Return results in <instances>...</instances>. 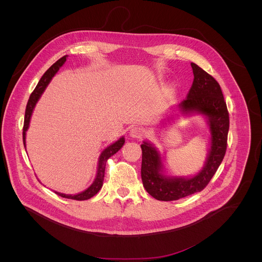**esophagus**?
I'll return each instance as SVG.
<instances>
[{"instance_id": "obj_1", "label": "esophagus", "mask_w": 262, "mask_h": 262, "mask_svg": "<svg viewBox=\"0 0 262 262\" xmlns=\"http://www.w3.org/2000/svg\"><path fill=\"white\" fill-rule=\"evenodd\" d=\"M130 135H131V137H133V138H142L143 136H144V130L142 129V128H140V127H137V126H135V127H133V128H131V130H130Z\"/></svg>"}]
</instances>
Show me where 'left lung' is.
Segmentation results:
<instances>
[{
	"label": "left lung",
	"instance_id": "1",
	"mask_svg": "<svg viewBox=\"0 0 262 262\" xmlns=\"http://www.w3.org/2000/svg\"><path fill=\"white\" fill-rule=\"evenodd\" d=\"M193 81L187 99L180 107L184 111H198L208 117L211 129V151L204 169L191 179H167L160 174L161 160L158 152L147 142L141 145V179L150 195L158 201H176L203 190L208 186L227 150L229 112L219 82L198 67L190 63Z\"/></svg>",
	"mask_w": 262,
	"mask_h": 262
}]
</instances>
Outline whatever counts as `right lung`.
Segmentation results:
<instances>
[{
  "label": "right lung",
  "mask_w": 262,
  "mask_h": 262,
  "mask_svg": "<svg viewBox=\"0 0 262 262\" xmlns=\"http://www.w3.org/2000/svg\"><path fill=\"white\" fill-rule=\"evenodd\" d=\"M67 60V55L62 56L61 58H59L56 62H54L46 72L45 74L42 75V77L40 78L39 82H38L35 90L32 92V94L30 95V98L28 100L27 106H26V111H25V119H24V126H23V143L25 145V135H26V131L28 129L29 126V122H30V118H31V114L35 107V104L38 101V99L40 98V95L43 93L44 89L46 88V85L48 84V82L50 81V79L52 78V76L57 73V71L59 70V68L66 62ZM125 142V139L122 137L120 138L118 141H116L114 144L110 145L109 147H107L104 150L100 156V160H99V166H98V173H97V178L94 182V184L89 187L88 189H85L84 191L77 193L75 195H70V194H64V193H60V192H56V194L62 196V198H67V199H72V200H76V201H84V200H89L92 196H94L103 186V182H104V176H105V168H106V162L107 160L113 156L116 152H118L121 149V147L123 146Z\"/></svg>",
  "instance_id": "obj_1"
}]
</instances>
